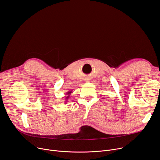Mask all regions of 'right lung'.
I'll return each mask as SVG.
<instances>
[{
	"instance_id": "obj_1",
	"label": "right lung",
	"mask_w": 160,
	"mask_h": 160,
	"mask_svg": "<svg viewBox=\"0 0 160 160\" xmlns=\"http://www.w3.org/2000/svg\"><path fill=\"white\" fill-rule=\"evenodd\" d=\"M72 93V92L71 91V92H67V96L65 97V99H66V102L67 101V100H68V99L69 98V97H70V95H71V94Z\"/></svg>"
}]
</instances>
